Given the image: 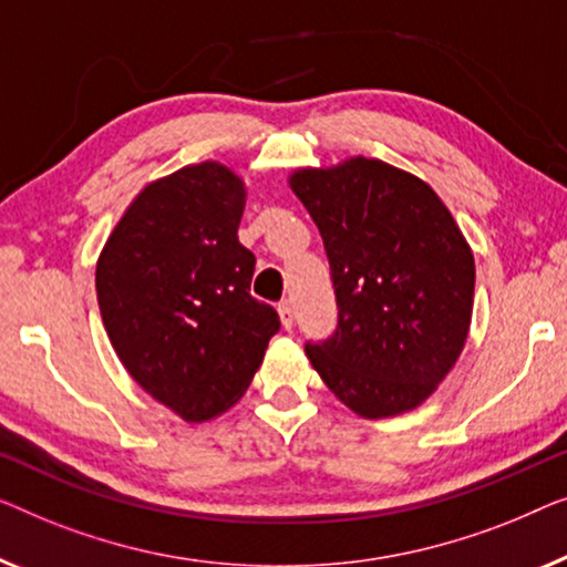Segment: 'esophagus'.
Here are the masks:
<instances>
[{
    "label": "esophagus",
    "instance_id": "obj_1",
    "mask_svg": "<svg viewBox=\"0 0 567 567\" xmlns=\"http://www.w3.org/2000/svg\"><path fill=\"white\" fill-rule=\"evenodd\" d=\"M277 310H280V318H282V326L287 331L292 329V323H295V310H292V302L290 300H282L280 306H277Z\"/></svg>",
    "mask_w": 567,
    "mask_h": 567
}]
</instances>
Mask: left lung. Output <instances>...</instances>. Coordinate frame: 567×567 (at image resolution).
<instances>
[{"instance_id":"8db88e82","label":"left lung","mask_w":567,"mask_h":567,"mask_svg":"<svg viewBox=\"0 0 567 567\" xmlns=\"http://www.w3.org/2000/svg\"><path fill=\"white\" fill-rule=\"evenodd\" d=\"M321 230L339 323L306 344L321 380L362 419L413 411L465 347L475 259L440 195L413 174L354 156L290 174Z\"/></svg>"}]
</instances>
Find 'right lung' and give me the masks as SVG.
<instances>
[{
  "mask_svg": "<svg viewBox=\"0 0 567 567\" xmlns=\"http://www.w3.org/2000/svg\"><path fill=\"white\" fill-rule=\"evenodd\" d=\"M246 187L218 162L151 182L97 259L102 323L127 374L189 424L246 393L280 331L251 298L254 254L238 241Z\"/></svg>",
  "mask_w": 567,
  "mask_h": 567,
  "instance_id": "obj_1",
  "label": "right lung"
}]
</instances>
